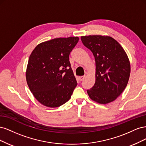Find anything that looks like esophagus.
Segmentation results:
<instances>
[{"mask_svg":"<svg viewBox=\"0 0 146 146\" xmlns=\"http://www.w3.org/2000/svg\"><path fill=\"white\" fill-rule=\"evenodd\" d=\"M85 76H81V77H79V80H80V82H82V81H83L84 79H85Z\"/></svg>","mask_w":146,"mask_h":146,"instance_id":"esophagus-1","label":"esophagus"}]
</instances>
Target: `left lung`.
<instances>
[{"instance_id":"8db88e82","label":"left lung","mask_w":146,"mask_h":146,"mask_svg":"<svg viewBox=\"0 0 146 146\" xmlns=\"http://www.w3.org/2000/svg\"><path fill=\"white\" fill-rule=\"evenodd\" d=\"M83 45L92 52L96 61V82L88 90L91 99L101 104L114 101L125 90L130 74L129 59L116 40L108 36L81 37Z\"/></svg>"}]
</instances>
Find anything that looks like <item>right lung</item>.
Masks as SVG:
<instances>
[{"instance_id": "1", "label": "right lung", "mask_w": 146, "mask_h": 146, "mask_svg": "<svg viewBox=\"0 0 146 146\" xmlns=\"http://www.w3.org/2000/svg\"><path fill=\"white\" fill-rule=\"evenodd\" d=\"M78 37L58 38L43 42L30 55L26 80L36 99L55 108L70 99L77 83L69 56Z\"/></svg>"}]
</instances>
